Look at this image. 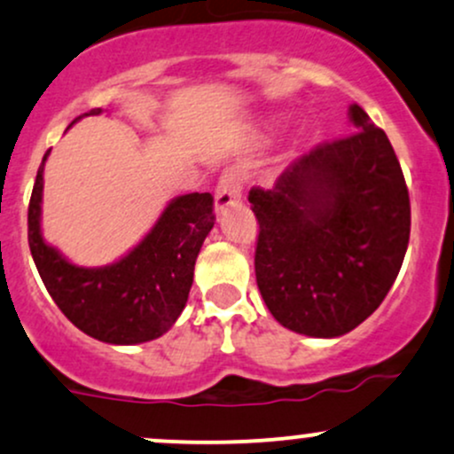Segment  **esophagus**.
I'll return each instance as SVG.
<instances>
[{
  "label": "esophagus",
  "mask_w": 454,
  "mask_h": 454,
  "mask_svg": "<svg viewBox=\"0 0 454 454\" xmlns=\"http://www.w3.org/2000/svg\"><path fill=\"white\" fill-rule=\"evenodd\" d=\"M243 192V178L237 168H228L226 172L219 176L217 189H215V213L222 215L231 204L239 202Z\"/></svg>",
  "instance_id": "esophagus-1"
}]
</instances>
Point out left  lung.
Wrapping results in <instances>:
<instances>
[{"label": "left lung", "instance_id": "8db88e82", "mask_svg": "<svg viewBox=\"0 0 454 454\" xmlns=\"http://www.w3.org/2000/svg\"><path fill=\"white\" fill-rule=\"evenodd\" d=\"M356 131L312 148L273 189L254 187V269L286 330L338 338L380 308L410 243V193L390 139L353 103Z\"/></svg>", "mask_w": 454, "mask_h": 454}]
</instances>
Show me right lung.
Here are the masks:
<instances>
[{
	"mask_svg": "<svg viewBox=\"0 0 454 454\" xmlns=\"http://www.w3.org/2000/svg\"><path fill=\"white\" fill-rule=\"evenodd\" d=\"M101 112V107L90 109L83 116H98ZM47 157L49 151L32 189L27 241L51 300L74 327L109 345H139L163 336L185 308L196 258L215 223L213 196L193 192L174 198L148 235L122 258L106 267H79L43 237V172Z\"/></svg>",
	"mask_w": 454,
	"mask_h": 454,
	"instance_id": "1",
	"label": "right lung"
}]
</instances>
